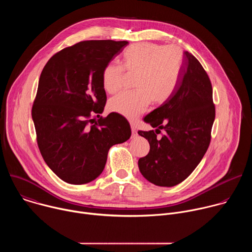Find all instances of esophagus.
I'll use <instances>...</instances> for the list:
<instances>
[{
	"label": "esophagus",
	"instance_id": "esophagus-1",
	"mask_svg": "<svg viewBox=\"0 0 252 252\" xmlns=\"http://www.w3.org/2000/svg\"><path fill=\"white\" fill-rule=\"evenodd\" d=\"M130 127H131V135L132 137L137 135V130H136V126L134 125V123H130Z\"/></svg>",
	"mask_w": 252,
	"mask_h": 252
}]
</instances>
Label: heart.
<instances>
[{"label": "heart", "instance_id": "1", "mask_svg": "<svg viewBox=\"0 0 252 252\" xmlns=\"http://www.w3.org/2000/svg\"><path fill=\"white\" fill-rule=\"evenodd\" d=\"M183 65L182 51L174 46L138 43L126 48L123 54V67L106 64L101 73L103 90L111 94L123 88L124 69L136 74L135 92L123 93L109 101V110L126 119L135 120L154 104L165 102L173 94Z\"/></svg>", "mask_w": 252, "mask_h": 252}]
</instances>
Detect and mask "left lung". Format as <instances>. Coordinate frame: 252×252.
Masks as SVG:
<instances>
[{
  "mask_svg": "<svg viewBox=\"0 0 252 252\" xmlns=\"http://www.w3.org/2000/svg\"><path fill=\"white\" fill-rule=\"evenodd\" d=\"M215 119L212 87L206 71L190 53H184L181 76L171 96L143 121L154 130H138L150 143L149 154L138 159L139 171L158 187H174L198 165L211 139ZM160 129L165 134L158 138Z\"/></svg>",
  "mask_w": 252,
  "mask_h": 252,
  "instance_id": "8db88e82",
  "label": "left lung"
}]
</instances>
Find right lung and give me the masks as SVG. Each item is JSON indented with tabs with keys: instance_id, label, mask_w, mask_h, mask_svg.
I'll return each instance as SVG.
<instances>
[{
	"instance_id": "add662e5",
	"label": "right lung",
	"mask_w": 252,
	"mask_h": 252,
	"mask_svg": "<svg viewBox=\"0 0 252 252\" xmlns=\"http://www.w3.org/2000/svg\"><path fill=\"white\" fill-rule=\"evenodd\" d=\"M127 44L80 42L55 54L42 70L32 107L38 147L48 166L67 184L93 182L110 149L130 137L126 118L100 116L106 102L102 69Z\"/></svg>"
}]
</instances>
